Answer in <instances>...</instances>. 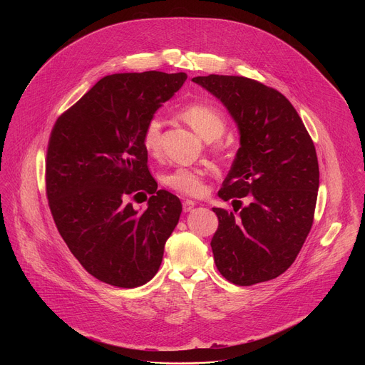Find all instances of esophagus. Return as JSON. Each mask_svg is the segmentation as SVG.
I'll return each instance as SVG.
<instances>
[{"label": "esophagus", "mask_w": 365, "mask_h": 365, "mask_svg": "<svg viewBox=\"0 0 365 365\" xmlns=\"http://www.w3.org/2000/svg\"><path fill=\"white\" fill-rule=\"evenodd\" d=\"M182 205H183V212H190V211L193 210V207H195L196 203H195L193 200H189V199H187V200H183Z\"/></svg>", "instance_id": "1"}]
</instances>
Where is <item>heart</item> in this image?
I'll return each instance as SVG.
<instances>
[{"mask_svg":"<svg viewBox=\"0 0 365 365\" xmlns=\"http://www.w3.org/2000/svg\"><path fill=\"white\" fill-rule=\"evenodd\" d=\"M178 117L192 127L202 138L206 141H215L221 138L227 130V120L222 113L207 103L193 102L183 107ZM141 144L148 154L158 155L162 148V124L158 118H151L141 135ZM214 151L224 153L225 145L217 143ZM210 175L203 168H178L165 175L163 183L182 195L187 196H200L206 190V178Z\"/></svg>","mask_w":365,"mask_h":365,"instance_id":"obj_1","label":"heart"}]
</instances>
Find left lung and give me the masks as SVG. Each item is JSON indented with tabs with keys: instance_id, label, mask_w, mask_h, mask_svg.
Returning a JSON list of instances; mask_svg holds the SVG:
<instances>
[{
	"instance_id": "left-lung-1",
	"label": "left lung",
	"mask_w": 365,
	"mask_h": 365,
	"mask_svg": "<svg viewBox=\"0 0 365 365\" xmlns=\"http://www.w3.org/2000/svg\"><path fill=\"white\" fill-rule=\"evenodd\" d=\"M193 82L222 101L241 134L218 192L232 200L234 211L212 207L218 217L211 240L217 269L238 286L276 279L293 264L314 224L319 187L315 144L277 89L245 76L207 75ZM245 195L249 203L242 207Z\"/></svg>"
}]
</instances>
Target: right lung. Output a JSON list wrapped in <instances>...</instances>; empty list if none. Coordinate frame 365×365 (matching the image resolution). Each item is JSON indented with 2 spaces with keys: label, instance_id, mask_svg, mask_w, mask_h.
<instances>
[{
  "label": "right lung",
  "instance_id": "1",
  "mask_svg": "<svg viewBox=\"0 0 365 365\" xmlns=\"http://www.w3.org/2000/svg\"><path fill=\"white\" fill-rule=\"evenodd\" d=\"M186 73H115L98 81L51 128L46 195L59 234L95 279L124 289L151 280L182 203L159 190L141 144L145 124ZM148 192L137 213L128 199Z\"/></svg>",
  "mask_w": 365,
  "mask_h": 365
}]
</instances>
